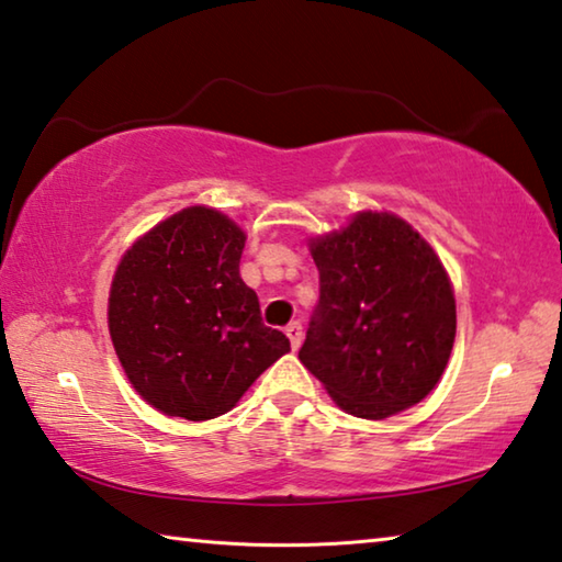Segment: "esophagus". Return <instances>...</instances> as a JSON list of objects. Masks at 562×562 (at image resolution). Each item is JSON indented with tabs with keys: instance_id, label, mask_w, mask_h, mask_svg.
<instances>
[{
	"instance_id": "obj_1",
	"label": "esophagus",
	"mask_w": 562,
	"mask_h": 562,
	"mask_svg": "<svg viewBox=\"0 0 562 562\" xmlns=\"http://www.w3.org/2000/svg\"><path fill=\"white\" fill-rule=\"evenodd\" d=\"M286 336L291 339V349H299L301 339H304V326H301V322H291L286 326Z\"/></svg>"
}]
</instances>
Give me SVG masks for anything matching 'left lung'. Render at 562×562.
I'll return each instance as SVG.
<instances>
[{
    "label": "left lung",
    "mask_w": 562,
    "mask_h": 562,
    "mask_svg": "<svg viewBox=\"0 0 562 562\" xmlns=\"http://www.w3.org/2000/svg\"><path fill=\"white\" fill-rule=\"evenodd\" d=\"M318 304L304 364L344 412L384 419L435 390L450 361L457 311L425 238L390 213H359L311 240Z\"/></svg>",
    "instance_id": "1"
}]
</instances>
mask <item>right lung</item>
<instances>
[{"mask_svg": "<svg viewBox=\"0 0 562 562\" xmlns=\"http://www.w3.org/2000/svg\"><path fill=\"white\" fill-rule=\"evenodd\" d=\"M244 246L236 223L193 205L145 233L117 266L112 344L137 394L162 414H226L291 349L240 279Z\"/></svg>", "mask_w": 562, "mask_h": 562, "instance_id": "right-lung-1", "label": "right lung"}]
</instances>
